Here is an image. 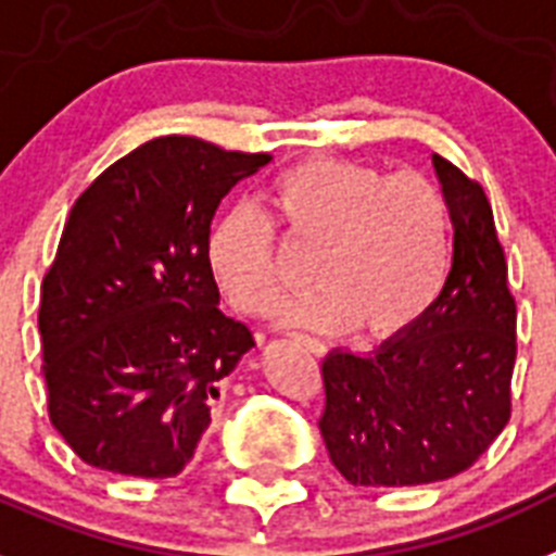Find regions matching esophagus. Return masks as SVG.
Instances as JSON below:
<instances>
[{
    "instance_id": "1",
    "label": "esophagus",
    "mask_w": 556,
    "mask_h": 556,
    "mask_svg": "<svg viewBox=\"0 0 556 556\" xmlns=\"http://www.w3.org/2000/svg\"><path fill=\"white\" fill-rule=\"evenodd\" d=\"M292 338H295V341H301L306 346V350L309 352H315V355H320V352H324V343L320 341H315V338H309V334H292Z\"/></svg>"
}]
</instances>
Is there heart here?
<instances>
[{"label": "heart", "mask_w": 556, "mask_h": 556, "mask_svg": "<svg viewBox=\"0 0 556 556\" xmlns=\"http://www.w3.org/2000/svg\"><path fill=\"white\" fill-rule=\"evenodd\" d=\"M267 218L238 204L206 236V267L241 315L264 318L283 289V244L315 250L320 287L287 306L312 327L394 338L424 318L452 264L446 192L420 169L387 173L375 164L312 159L283 169L264 192ZM276 228L273 230L271 227Z\"/></svg>", "instance_id": "1"}]
</instances>
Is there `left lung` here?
I'll return each instance as SVG.
<instances>
[{
    "instance_id": "1",
    "label": "left lung",
    "mask_w": 556,
    "mask_h": 556,
    "mask_svg": "<svg viewBox=\"0 0 556 556\" xmlns=\"http://www.w3.org/2000/svg\"><path fill=\"white\" fill-rule=\"evenodd\" d=\"M454 227L452 267L426 315L375 355L320 366L318 426L352 485H420L480 460L511 417L517 304L480 181L434 155Z\"/></svg>"
}]
</instances>
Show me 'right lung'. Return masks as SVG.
I'll return each instance as SVG.
<instances>
[{"label": "right lung", "mask_w": 556, "mask_h": 556, "mask_svg": "<svg viewBox=\"0 0 556 556\" xmlns=\"http://www.w3.org/2000/svg\"><path fill=\"white\" fill-rule=\"evenodd\" d=\"M269 153L162 136L110 164L73 204L41 281L48 415L76 457L173 477L210 426L224 378L255 346L218 309L213 215Z\"/></svg>", "instance_id": "right-lung-1"}]
</instances>
